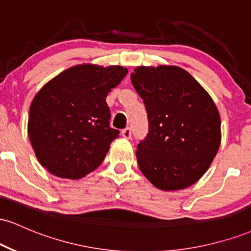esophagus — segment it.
<instances>
[{"label":"esophagus","mask_w":251,"mask_h":251,"mask_svg":"<svg viewBox=\"0 0 251 251\" xmlns=\"http://www.w3.org/2000/svg\"><path fill=\"white\" fill-rule=\"evenodd\" d=\"M122 135H123L124 138H125V139H129V138H131V135H132L131 128H129V127L124 128L123 131H122Z\"/></svg>","instance_id":"1"}]
</instances>
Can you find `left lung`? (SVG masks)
Returning a JSON list of instances; mask_svg holds the SVG:
<instances>
[{
  "mask_svg": "<svg viewBox=\"0 0 251 251\" xmlns=\"http://www.w3.org/2000/svg\"><path fill=\"white\" fill-rule=\"evenodd\" d=\"M131 81L149 118V134L135 153L140 171L163 191L189 188L208 171L221 145L214 100L178 66H140Z\"/></svg>",
  "mask_w": 251,
  "mask_h": 251,
  "instance_id": "8db88e82",
  "label": "left lung"
}]
</instances>
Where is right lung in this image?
I'll return each instance as SVG.
<instances>
[{
    "label": "right lung",
    "mask_w": 251,
    "mask_h": 251,
    "mask_svg": "<svg viewBox=\"0 0 251 251\" xmlns=\"http://www.w3.org/2000/svg\"><path fill=\"white\" fill-rule=\"evenodd\" d=\"M123 66L82 63L57 74L30 103L28 135L43 168L80 179L94 171L119 134L109 126L106 97L127 74Z\"/></svg>",
    "instance_id": "add662e5"
}]
</instances>
